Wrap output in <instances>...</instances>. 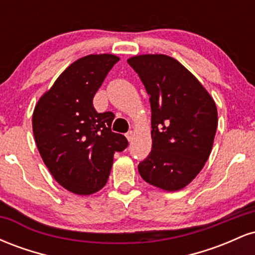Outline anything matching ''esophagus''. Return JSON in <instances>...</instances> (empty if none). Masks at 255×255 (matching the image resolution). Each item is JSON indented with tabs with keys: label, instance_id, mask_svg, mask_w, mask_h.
Returning <instances> with one entry per match:
<instances>
[{
	"label": "esophagus",
	"instance_id": "1",
	"mask_svg": "<svg viewBox=\"0 0 255 255\" xmlns=\"http://www.w3.org/2000/svg\"><path fill=\"white\" fill-rule=\"evenodd\" d=\"M133 136H134V133L131 130L127 131V133H126V137H127V139H128V141H131V140H133Z\"/></svg>",
	"mask_w": 255,
	"mask_h": 255
}]
</instances>
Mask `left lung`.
<instances>
[{"instance_id":"left-lung-1","label":"left lung","mask_w":255,"mask_h":255,"mask_svg":"<svg viewBox=\"0 0 255 255\" xmlns=\"http://www.w3.org/2000/svg\"><path fill=\"white\" fill-rule=\"evenodd\" d=\"M151 104L152 150L139 163L140 176L168 192L182 189L204 168L217 130L215 101L191 72L166 55L127 61Z\"/></svg>"}]
</instances>
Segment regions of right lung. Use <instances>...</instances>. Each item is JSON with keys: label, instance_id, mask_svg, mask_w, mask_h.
Masks as SVG:
<instances>
[{"label": "right lung", "instance_id": "1", "mask_svg": "<svg viewBox=\"0 0 255 255\" xmlns=\"http://www.w3.org/2000/svg\"><path fill=\"white\" fill-rule=\"evenodd\" d=\"M120 58L89 55L64 71L40 97L32 116L36 144L55 180L75 194L89 195L107 183L114 153L128 146L111 131L115 115L99 114L93 97Z\"/></svg>", "mask_w": 255, "mask_h": 255}]
</instances>
